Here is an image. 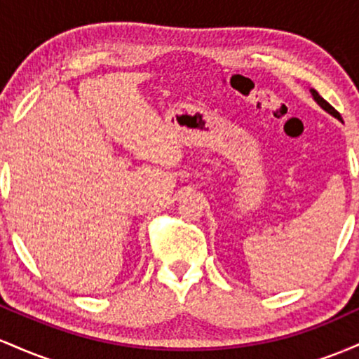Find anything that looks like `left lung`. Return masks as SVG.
I'll return each instance as SVG.
<instances>
[{"mask_svg":"<svg viewBox=\"0 0 359 359\" xmlns=\"http://www.w3.org/2000/svg\"><path fill=\"white\" fill-rule=\"evenodd\" d=\"M311 94H312V97H314V101L317 102V104L320 106V108H323V109L325 111V113H329V114H331V116H334L336 119H339V121H343V118H341V114L337 113V111H336L334 108H332V106L329 104V102L325 101L324 97H320L319 93H317L316 89H311Z\"/></svg>","mask_w":359,"mask_h":359,"instance_id":"left-lung-1","label":"left lung"}]
</instances>
